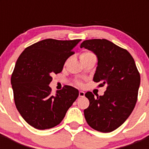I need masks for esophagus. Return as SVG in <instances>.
<instances>
[{
	"label": "esophagus",
	"mask_w": 149,
	"mask_h": 149,
	"mask_svg": "<svg viewBox=\"0 0 149 149\" xmlns=\"http://www.w3.org/2000/svg\"><path fill=\"white\" fill-rule=\"evenodd\" d=\"M79 96H80V97H84V96H85V93L83 92V91H80V92H79Z\"/></svg>",
	"instance_id": "obj_1"
}]
</instances>
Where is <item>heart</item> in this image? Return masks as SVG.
I'll return each mask as SVG.
<instances>
[{"label":"heart","instance_id":"obj_1","mask_svg":"<svg viewBox=\"0 0 149 149\" xmlns=\"http://www.w3.org/2000/svg\"><path fill=\"white\" fill-rule=\"evenodd\" d=\"M89 56H95V54L93 53V52H90V51H85V52H84V53L81 55V59L84 58V57H89ZM77 84L78 85V86H81V85H82V84H81V82H78V81L77 82Z\"/></svg>","mask_w":149,"mask_h":149}]
</instances>
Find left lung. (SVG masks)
<instances>
[{
    "instance_id": "left-lung-1",
    "label": "left lung",
    "mask_w": 149,
    "mask_h": 149,
    "mask_svg": "<svg viewBox=\"0 0 149 149\" xmlns=\"http://www.w3.org/2000/svg\"><path fill=\"white\" fill-rule=\"evenodd\" d=\"M81 48L92 51L98 58L93 81L107 85L104 95L95 98L91 92L85 96L89 105L84 110L92 128L109 133L121 126L129 117L137 101L140 75L134 58L127 50L107 39L84 41Z\"/></svg>"
}]
</instances>
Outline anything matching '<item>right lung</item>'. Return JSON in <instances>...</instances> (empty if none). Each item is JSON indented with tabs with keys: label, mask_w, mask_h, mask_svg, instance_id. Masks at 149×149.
Segmentation results:
<instances>
[{
	"label": "right lung",
	"mask_w": 149,
	"mask_h": 149,
	"mask_svg": "<svg viewBox=\"0 0 149 149\" xmlns=\"http://www.w3.org/2000/svg\"><path fill=\"white\" fill-rule=\"evenodd\" d=\"M80 41L44 39L25 48L17 60L11 77L14 101L32 127L45 130L59 125L78 97V90L67 85L52 95L49 84Z\"/></svg>",
	"instance_id": "add662e5"
}]
</instances>
